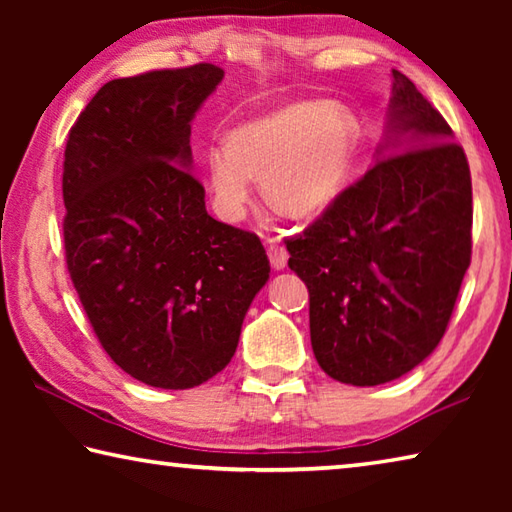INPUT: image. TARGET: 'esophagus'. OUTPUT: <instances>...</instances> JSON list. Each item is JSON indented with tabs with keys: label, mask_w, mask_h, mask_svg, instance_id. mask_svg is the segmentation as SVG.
<instances>
[{
	"label": "esophagus",
	"mask_w": 512,
	"mask_h": 512,
	"mask_svg": "<svg viewBox=\"0 0 512 512\" xmlns=\"http://www.w3.org/2000/svg\"><path fill=\"white\" fill-rule=\"evenodd\" d=\"M268 259H271V266L280 271V268H284L289 262L287 248L280 246V244H271V246H268Z\"/></svg>",
	"instance_id": "obj_1"
}]
</instances>
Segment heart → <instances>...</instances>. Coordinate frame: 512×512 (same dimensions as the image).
I'll use <instances>...</instances> for the list:
<instances>
[{"mask_svg": "<svg viewBox=\"0 0 512 512\" xmlns=\"http://www.w3.org/2000/svg\"><path fill=\"white\" fill-rule=\"evenodd\" d=\"M357 151V121L348 110L316 101L289 103L237 126L228 144L203 153L205 183L216 214L239 221L253 178L266 203L284 216H311L334 201Z\"/></svg>", "mask_w": 512, "mask_h": 512, "instance_id": "b5f03b06", "label": "heart"}]
</instances>
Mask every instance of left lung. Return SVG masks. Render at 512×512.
Here are the masks:
<instances>
[{
  "label": "left lung",
  "instance_id": "1",
  "mask_svg": "<svg viewBox=\"0 0 512 512\" xmlns=\"http://www.w3.org/2000/svg\"><path fill=\"white\" fill-rule=\"evenodd\" d=\"M393 79L377 162L287 239L318 366L352 386L386 384L436 350L472 259L463 146L404 74Z\"/></svg>",
  "mask_w": 512,
  "mask_h": 512
}]
</instances>
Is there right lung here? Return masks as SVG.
<instances>
[{"mask_svg": "<svg viewBox=\"0 0 512 512\" xmlns=\"http://www.w3.org/2000/svg\"><path fill=\"white\" fill-rule=\"evenodd\" d=\"M221 79L198 63L110 81L65 146L69 277L108 357L153 388L228 366L271 273L255 232L212 219L189 171L192 119Z\"/></svg>", "mask_w": 512, "mask_h": 512, "instance_id": "right-lung-1", "label": "right lung"}]
</instances>
